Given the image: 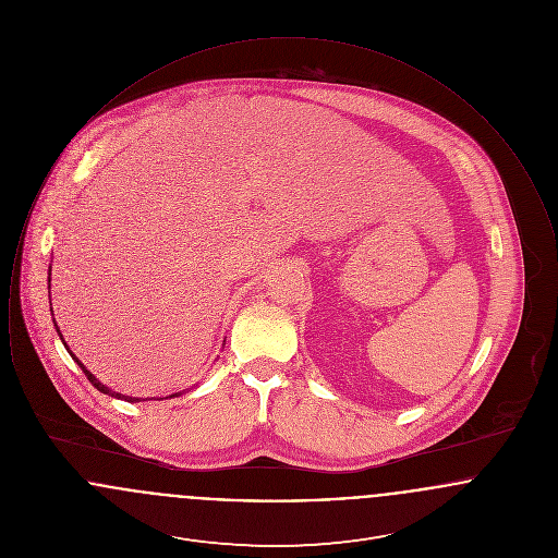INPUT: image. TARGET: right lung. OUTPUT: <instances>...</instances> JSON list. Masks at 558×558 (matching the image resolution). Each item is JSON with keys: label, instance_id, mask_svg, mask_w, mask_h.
Segmentation results:
<instances>
[{"label": "right lung", "instance_id": "right-lung-1", "mask_svg": "<svg viewBox=\"0 0 558 558\" xmlns=\"http://www.w3.org/2000/svg\"><path fill=\"white\" fill-rule=\"evenodd\" d=\"M50 305H52V303H50ZM53 326H56V322H53ZM58 335H60V330H58ZM60 339H62V335H60ZM62 343H64V339H62ZM64 347H66V343H64ZM66 349H69V347H66ZM69 353H71V351H69ZM71 357H73V360L80 364L81 371L85 372V376H87V380H89V383H92V385H94L98 391L108 393V396H112V398L125 399V401H146V399L130 398V396H121V393H114V391H110V389L105 387V385H102V383H100V380H98V378H96L92 372L85 371V366L81 364L80 360H77L73 353H71ZM178 396H182V393H173V396H169V398H178Z\"/></svg>", "mask_w": 558, "mask_h": 558}]
</instances>
